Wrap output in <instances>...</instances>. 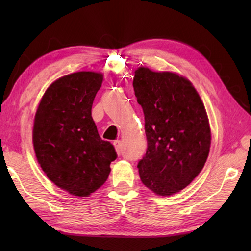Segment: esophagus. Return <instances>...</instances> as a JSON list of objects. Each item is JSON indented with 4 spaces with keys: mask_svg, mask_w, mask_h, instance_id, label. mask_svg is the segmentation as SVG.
Segmentation results:
<instances>
[{
    "mask_svg": "<svg viewBox=\"0 0 251 251\" xmlns=\"http://www.w3.org/2000/svg\"><path fill=\"white\" fill-rule=\"evenodd\" d=\"M114 146H115V150H116V151L118 152V154H121L122 152V142L121 141H114Z\"/></svg>",
    "mask_w": 251,
    "mask_h": 251,
    "instance_id": "obj_1",
    "label": "esophagus"
}]
</instances>
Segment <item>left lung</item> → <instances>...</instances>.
<instances>
[{
	"label": "left lung",
	"mask_w": 251,
	"mask_h": 251,
	"mask_svg": "<svg viewBox=\"0 0 251 251\" xmlns=\"http://www.w3.org/2000/svg\"><path fill=\"white\" fill-rule=\"evenodd\" d=\"M133 86L147 137L146 154L137 165L139 177L151 192L171 196L198 176L209 154L205 106L193 84L171 72L139 67Z\"/></svg>",
	"instance_id": "obj_1"
}]
</instances>
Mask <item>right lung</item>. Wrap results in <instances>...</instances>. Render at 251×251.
Masks as SVG:
<instances>
[{
  "instance_id": "right-lung-1",
  "label": "right lung",
  "mask_w": 251,
  "mask_h": 251,
  "mask_svg": "<svg viewBox=\"0 0 251 251\" xmlns=\"http://www.w3.org/2000/svg\"><path fill=\"white\" fill-rule=\"evenodd\" d=\"M103 74L77 72L50 85L33 127L36 158L50 181L74 196L87 197L107 180L115 148L100 137L92 105Z\"/></svg>"
}]
</instances>
